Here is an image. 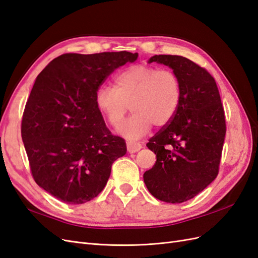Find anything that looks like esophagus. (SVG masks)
I'll return each mask as SVG.
<instances>
[{
    "mask_svg": "<svg viewBox=\"0 0 258 258\" xmlns=\"http://www.w3.org/2000/svg\"><path fill=\"white\" fill-rule=\"evenodd\" d=\"M142 148V145L138 143V142H134V141H128L127 142V150L129 153H137Z\"/></svg>",
    "mask_w": 258,
    "mask_h": 258,
    "instance_id": "1",
    "label": "esophagus"
}]
</instances>
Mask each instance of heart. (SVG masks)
<instances>
[{
    "instance_id": "1",
    "label": "heart",
    "mask_w": 258,
    "mask_h": 258,
    "mask_svg": "<svg viewBox=\"0 0 258 258\" xmlns=\"http://www.w3.org/2000/svg\"><path fill=\"white\" fill-rule=\"evenodd\" d=\"M181 80L172 70L147 64L127 68L115 77V86L97 90L96 104L113 127H119L128 105L134 114L119 132L138 139L152 128L162 127L175 115L181 102Z\"/></svg>"
}]
</instances>
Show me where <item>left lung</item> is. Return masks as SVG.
Masks as SVG:
<instances>
[{
    "mask_svg": "<svg viewBox=\"0 0 258 258\" xmlns=\"http://www.w3.org/2000/svg\"><path fill=\"white\" fill-rule=\"evenodd\" d=\"M152 62L173 70L181 80L182 96L173 118L146 144L157 160L143 178L155 198L181 204L218 174L226 135L224 108L215 80L206 69L171 54H156L148 60Z\"/></svg>",
    "mask_w": 258,
    "mask_h": 258,
    "instance_id": "1",
    "label": "left lung"
}]
</instances>
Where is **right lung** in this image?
<instances>
[{
	"mask_svg": "<svg viewBox=\"0 0 258 258\" xmlns=\"http://www.w3.org/2000/svg\"><path fill=\"white\" fill-rule=\"evenodd\" d=\"M138 52L64 53L37 75L23 112L21 137L34 181L67 205L103 190L113 162L126 154L107 129L96 93L107 76Z\"/></svg>",
	"mask_w": 258,
	"mask_h": 258,
	"instance_id": "1",
	"label": "right lung"
}]
</instances>
